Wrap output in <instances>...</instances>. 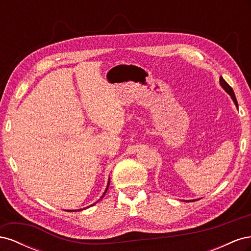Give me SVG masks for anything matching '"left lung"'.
<instances>
[{
  "mask_svg": "<svg viewBox=\"0 0 251 251\" xmlns=\"http://www.w3.org/2000/svg\"><path fill=\"white\" fill-rule=\"evenodd\" d=\"M220 85H221V87L226 91L227 93H228V94L230 95L231 100H233V102H234V104H235V107L238 108V101H237V98H235L233 90H232V88L228 85V83H227V82L224 80V78H223L222 76L220 77ZM196 200H199V199H196ZM196 200H188V201H186V202H194V201H196Z\"/></svg>",
  "mask_w": 251,
  "mask_h": 251,
  "instance_id": "left-lung-1",
  "label": "left lung"
}]
</instances>
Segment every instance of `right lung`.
I'll list each match as a JSON object with an SVG mask.
<instances>
[{
    "instance_id": "1",
    "label": "right lung",
    "mask_w": 251,
    "mask_h": 251,
    "mask_svg": "<svg viewBox=\"0 0 251 251\" xmlns=\"http://www.w3.org/2000/svg\"><path fill=\"white\" fill-rule=\"evenodd\" d=\"M109 185H110V178H109V181H108V185H107V188H105V191L103 192V195H102V196L100 197V199H102V198H103V197H104V195H105V193H107V191H108V188H109ZM98 201H100V200H98ZM98 201H97V202H98ZM97 202H95V203H93V204H91V205H90V206H93V205H94V204H96ZM90 206H88V207H90ZM85 208H86V207H85ZM75 210H76V211H77V210H82V208H81V209H75ZM75 210H69V211H75Z\"/></svg>"
}]
</instances>
